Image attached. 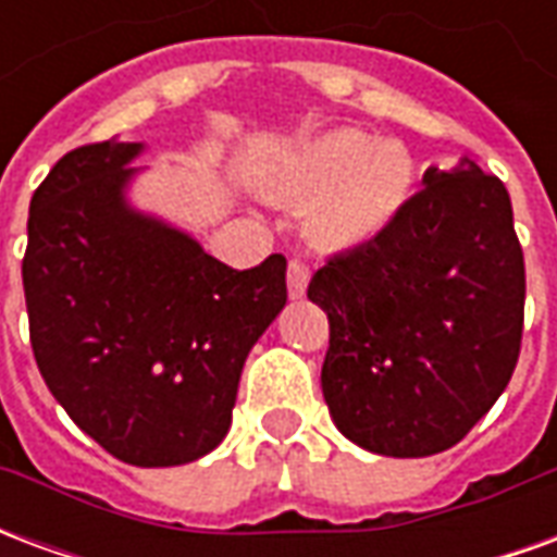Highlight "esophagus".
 I'll return each mask as SVG.
<instances>
[{
	"label": "esophagus",
	"mask_w": 557,
	"mask_h": 557,
	"mask_svg": "<svg viewBox=\"0 0 557 557\" xmlns=\"http://www.w3.org/2000/svg\"><path fill=\"white\" fill-rule=\"evenodd\" d=\"M307 283H310V265L304 259H289V274H286L289 298H304Z\"/></svg>",
	"instance_id": "34e87169"
}]
</instances>
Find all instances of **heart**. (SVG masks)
Listing matches in <instances>:
<instances>
[{"label":"heart","mask_w":557,"mask_h":557,"mask_svg":"<svg viewBox=\"0 0 557 557\" xmlns=\"http://www.w3.org/2000/svg\"><path fill=\"white\" fill-rule=\"evenodd\" d=\"M409 187V154L355 131L313 139L277 175L280 194L295 202H315L310 232L325 247L373 242L397 218Z\"/></svg>","instance_id":"heart-1"}]
</instances>
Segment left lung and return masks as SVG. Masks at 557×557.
I'll list each match as a JSON object with an SVG mask.
<instances>
[{"label": "left lung", "instance_id": "left-lung-1", "mask_svg": "<svg viewBox=\"0 0 557 557\" xmlns=\"http://www.w3.org/2000/svg\"><path fill=\"white\" fill-rule=\"evenodd\" d=\"M423 182L373 242L331 256L307 286L331 327V418L399 459L466 438L510 382L525 325V256L502 178L468 163Z\"/></svg>", "mask_w": 557, "mask_h": 557}]
</instances>
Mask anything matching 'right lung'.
<instances>
[{
  "instance_id": "1",
  "label": "right lung",
  "mask_w": 557,
  "mask_h": 557,
  "mask_svg": "<svg viewBox=\"0 0 557 557\" xmlns=\"http://www.w3.org/2000/svg\"><path fill=\"white\" fill-rule=\"evenodd\" d=\"M137 143H89L29 206L23 292L35 363L79 430L127 466L214 450L247 351L286 304V256L230 268L134 214L122 187Z\"/></svg>"
}]
</instances>
